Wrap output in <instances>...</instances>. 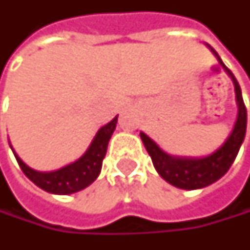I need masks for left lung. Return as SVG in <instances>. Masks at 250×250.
I'll return each mask as SVG.
<instances>
[{
    "label": "left lung",
    "instance_id": "8db88e82",
    "mask_svg": "<svg viewBox=\"0 0 250 250\" xmlns=\"http://www.w3.org/2000/svg\"><path fill=\"white\" fill-rule=\"evenodd\" d=\"M207 47L216 55L218 62L223 65L226 72L229 75V78L232 79V83H234V87H235L238 115H236L234 128L226 142L214 153H211L210 156H206V157H200V159L178 157V156H171V154H167L166 151H163L146 133L140 132L142 142L151 157L153 166L157 169L161 178H164L168 184H171L174 187L188 189V190L206 188L223 177L232 166L236 154L239 151V147L245 139L246 133L248 117H246V107L244 99H242V91L239 87V83L235 79L234 73L223 63L218 54L214 51V48H211L210 45H207Z\"/></svg>",
    "mask_w": 250,
    "mask_h": 250
}]
</instances>
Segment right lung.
I'll list each match as a JSON object with an SVG mask.
<instances>
[{"label": "right lung", "instance_id": "right-lung-1", "mask_svg": "<svg viewBox=\"0 0 250 250\" xmlns=\"http://www.w3.org/2000/svg\"><path fill=\"white\" fill-rule=\"evenodd\" d=\"M117 121H118V115L110 121L107 125L101 126L99 132L96 133L94 139L91 140L89 149L84 151V154L81 159L57 171H50V172L36 171L29 166H26L23 161L19 159V156L12 149V146L11 149L14 151L16 161L19 167L22 168L24 175L29 178L34 185L54 195H71L87 188L99 177L111 135L117 126Z\"/></svg>", "mask_w": 250, "mask_h": 250}]
</instances>
